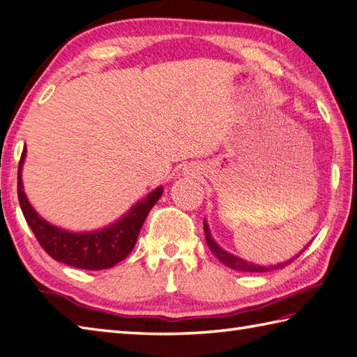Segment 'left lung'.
I'll use <instances>...</instances> for the list:
<instances>
[{
  "instance_id": "obj_1",
  "label": "left lung",
  "mask_w": 357,
  "mask_h": 357,
  "mask_svg": "<svg viewBox=\"0 0 357 357\" xmlns=\"http://www.w3.org/2000/svg\"><path fill=\"white\" fill-rule=\"evenodd\" d=\"M203 228H205V237H206V243L209 246V250L213 251V254H215V257L219 259L223 265H227L229 268H232V270H237V271H248V273H265V271H274V270H280V268H285L287 265H289L291 261H294L297 257L301 256V254L308 248V245L305 246V250H302V252L296 254V256L293 259L287 260L285 264H278V265H271V266H260V265H254L251 264V261H246L243 259H240L237 256H234V254L231 252H227L225 250H222L219 245L215 243V240L211 237V232H209V228H208V223L206 220H203Z\"/></svg>"
}]
</instances>
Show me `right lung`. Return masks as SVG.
Segmentation results:
<instances>
[{
    "label": "right lung",
    "mask_w": 357,
    "mask_h": 357,
    "mask_svg": "<svg viewBox=\"0 0 357 357\" xmlns=\"http://www.w3.org/2000/svg\"><path fill=\"white\" fill-rule=\"evenodd\" d=\"M26 151L24 146L18 165V200L24 219L43 250L61 264L91 271L112 268L123 259H126L137 243L138 234H140L149 211L162 197L163 188L160 186L154 189L143 200L137 202L120 220L103 229L92 232H70L46 222L29 203L23 189V180H21Z\"/></svg>",
    "instance_id": "right-lung-1"
}]
</instances>
